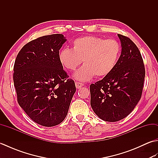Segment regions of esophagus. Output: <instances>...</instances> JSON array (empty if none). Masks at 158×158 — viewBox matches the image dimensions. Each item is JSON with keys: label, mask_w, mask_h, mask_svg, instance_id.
Segmentation results:
<instances>
[{"label": "esophagus", "mask_w": 158, "mask_h": 158, "mask_svg": "<svg viewBox=\"0 0 158 158\" xmlns=\"http://www.w3.org/2000/svg\"><path fill=\"white\" fill-rule=\"evenodd\" d=\"M75 85L77 89H79L81 88V87L83 85V84L82 83H80V82H75Z\"/></svg>", "instance_id": "esophagus-1"}]
</instances>
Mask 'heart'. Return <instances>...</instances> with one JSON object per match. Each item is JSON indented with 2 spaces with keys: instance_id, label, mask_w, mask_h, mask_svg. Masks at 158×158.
I'll return each instance as SVG.
<instances>
[{
  "instance_id": "b5f03b06",
  "label": "heart",
  "mask_w": 158,
  "mask_h": 158,
  "mask_svg": "<svg viewBox=\"0 0 158 158\" xmlns=\"http://www.w3.org/2000/svg\"><path fill=\"white\" fill-rule=\"evenodd\" d=\"M73 48H64L59 53V60L67 70H74L81 64L84 65L74 74L75 79L87 81L96 75L105 77L111 73L118 62L121 45L115 39H105L94 36L76 39Z\"/></svg>"
}]
</instances>
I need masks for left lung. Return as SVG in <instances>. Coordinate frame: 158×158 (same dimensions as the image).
I'll use <instances>...</instances> for the list:
<instances>
[{"instance_id":"8db88e82","label":"left lung","mask_w":158,"mask_h":158,"mask_svg":"<svg viewBox=\"0 0 158 158\" xmlns=\"http://www.w3.org/2000/svg\"><path fill=\"white\" fill-rule=\"evenodd\" d=\"M122 53L115 68L90 85V104L100 119L114 122L125 118L141 98L145 69L139 48L132 40L117 35Z\"/></svg>"}]
</instances>
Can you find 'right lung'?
Segmentation results:
<instances>
[{
    "label": "right lung",
    "instance_id": "1",
    "mask_svg": "<svg viewBox=\"0 0 158 158\" xmlns=\"http://www.w3.org/2000/svg\"><path fill=\"white\" fill-rule=\"evenodd\" d=\"M66 41L62 34L32 40L20 50L13 66L18 104L32 120L45 127L63 122L76 92L59 60Z\"/></svg>",
    "mask_w": 158,
    "mask_h": 158
}]
</instances>
